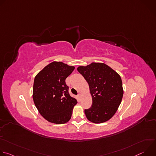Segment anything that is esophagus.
Returning a JSON list of instances; mask_svg holds the SVG:
<instances>
[{
    "label": "esophagus",
    "instance_id": "esophagus-1",
    "mask_svg": "<svg viewBox=\"0 0 156 156\" xmlns=\"http://www.w3.org/2000/svg\"><path fill=\"white\" fill-rule=\"evenodd\" d=\"M78 97L79 99H81V94L80 93H79V94H78Z\"/></svg>",
    "mask_w": 156,
    "mask_h": 156
}]
</instances>
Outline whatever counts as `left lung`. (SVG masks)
Segmentation results:
<instances>
[{
    "instance_id": "obj_1",
    "label": "left lung",
    "mask_w": 156,
    "mask_h": 156,
    "mask_svg": "<svg viewBox=\"0 0 156 156\" xmlns=\"http://www.w3.org/2000/svg\"><path fill=\"white\" fill-rule=\"evenodd\" d=\"M77 70L87 82L92 96L91 107L84 110L87 119L95 123L108 120L122 102L123 90L121 77L103 63L80 66Z\"/></svg>"
}]
</instances>
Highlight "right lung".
Instances as JSON below:
<instances>
[{"label": "right lung", "mask_w": 156, "mask_h": 156, "mask_svg": "<svg viewBox=\"0 0 156 156\" xmlns=\"http://www.w3.org/2000/svg\"><path fill=\"white\" fill-rule=\"evenodd\" d=\"M75 67L61 62L45 66L34 80L33 98L40 114L49 122L63 124L72 117L77 101L70 96L65 80Z\"/></svg>", "instance_id": "right-lung-1"}]
</instances>
